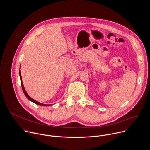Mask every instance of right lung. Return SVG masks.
Returning a JSON list of instances; mask_svg holds the SVG:
<instances>
[{"instance_id":"add662e5","label":"right lung","mask_w":150,"mask_h":150,"mask_svg":"<svg viewBox=\"0 0 150 150\" xmlns=\"http://www.w3.org/2000/svg\"><path fill=\"white\" fill-rule=\"evenodd\" d=\"M19 76H20V79H21V86H22V88H23V92L25 94V96H26V97L31 101L33 102L34 103L36 104H38V105H42V106H50L51 105V104H42V103H41L37 101H35L34 100V99H33L31 97H30L29 96V95L28 94V93H27V91H25V88H24V86L23 85V81H22V77H21V72H20V70H19Z\"/></svg>"}]
</instances>
